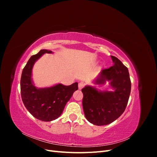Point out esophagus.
Returning <instances> with one entry per match:
<instances>
[{"instance_id":"esophagus-1","label":"esophagus","mask_w":157,"mask_h":157,"mask_svg":"<svg viewBox=\"0 0 157 157\" xmlns=\"http://www.w3.org/2000/svg\"><path fill=\"white\" fill-rule=\"evenodd\" d=\"M84 86V83L82 82H80L78 83V89L81 90L82 88H83Z\"/></svg>"}]
</instances>
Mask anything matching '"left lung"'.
Instances as JSON below:
<instances>
[{
    "instance_id": "1",
    "label": "left lung",
    "mask_w": 157,
    "mask_h": 157,
    "mask_svg": "<svg viewBox=\"0 0 157 157\" xmlns=\"http://www.w3.org/2000/svg\"><path fill=\"white\" fill-rule=\"evenodd\" d=\"M114 65L101 71L95 84L109 81L114 91H98L86 86L82 89L84 115L92 124L103 126L111 124L125 111L131 91V81L128 68L115 56Z\"/></svg>"
}]
</instances>
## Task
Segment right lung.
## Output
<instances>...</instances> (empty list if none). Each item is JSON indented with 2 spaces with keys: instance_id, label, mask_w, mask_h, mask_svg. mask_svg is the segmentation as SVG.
<instances>
[{
  "instance_id": "obj_1",
  "label": "right lung",
  "mask_w": 157,
  "mask_h": 157,
  "mask_svg": "<svg viewBox=\"0 0 157 157\" xmlns=\"http://www.w3.org/2000/svg\"><path fill=\"white\" fill-rule=\"evenodd\" d=\"M45 53L52 52L41 50L27 61L22 71L20 88L23 103L29 112L37 119L50 122L61 115L66 103L78 88L77 82L69 86L58 84L44 88H37L34 86L31 79L33 67L35 61Z\"/></svg>"
}]
</instances>
